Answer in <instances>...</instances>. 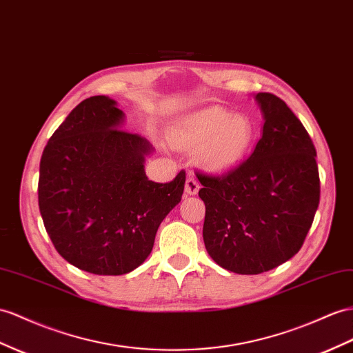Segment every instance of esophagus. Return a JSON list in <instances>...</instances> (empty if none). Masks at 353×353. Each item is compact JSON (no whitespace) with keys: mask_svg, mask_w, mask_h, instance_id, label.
I'll list each match as a JSON object with an SVG mask.
<instances>
[{"mask_svg":"<svg viewBox=\"0 0 353 353\" xmlns=\"http://www.w3.org/2000/svg\"><path fill=\"white\" fill-rule=\"evenodd\" d=\"M198 189H200V185H198L196 179L194 176H188L185 183V192L188 195H195L198 192Z\"/></svg>","mask_w":353,"mask_h":353,"instance_id":"1","label":"esophagus"}]
</instances>
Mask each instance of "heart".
I'll list each match as a JSON object with an SVG mask.
<instances>
[{"mask_svg": "<svg viewBox=\"0 0 353 353\" xmlns=\"http://www.w3.org/2000/svg\"><path fill=\"white\" fill-rule=\"evenodd\" d=\"M254 128L245 116H232L223 107H209L186 117L171 131V141L186 150L200 149L207 168L223 170L245 155Z\"/></svg>", "mask_w": 353, "mask_h": 353, "instance_id": "1", "label": "heart"}]
</instances>
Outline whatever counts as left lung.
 <instances>
[{"mask_svg":"<svg viewBox=\"0 0 353 353\" xmlns=\"http://www.w3.org/2000/svg\"><path fill=\"white\" fill-rule=\"evenodd\" d=\"M263 137L250 155L222 174H196L205 204L204 245L216 264L259 274L301 249L321 196L316 149L283 99L259 92Z\"/></svg>","mask_w":353,"mask_h":353,"instance_id":"left-lung-1","label":"left lung"}]
</instances>
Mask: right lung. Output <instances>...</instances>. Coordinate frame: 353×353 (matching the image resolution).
I'll return each instance as SVG.
<instances>
[{"label": "right lung", "instance_id": "1", "mask_svg": "<svg viewBox=\"0 0 353 353\" xmlns=\"http://www.w3.org/2000/svg\"><path fill=\"white\" fill-rule=\"evenodd\" d=\"M122 119L113 99H83L53 132L40 161L44 228L62 258L92 274L137 268L185 189L183 170L168 183L148 179L143 162L152 146L117 128Z\"/></svg>", "mask_w": 353, "mask_h": 353}]
</instances>
